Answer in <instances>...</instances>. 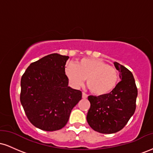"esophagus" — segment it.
<instances>
[{
    "label": "esophagus",
    "mask_w": 153,
    "mask_h": 153,
    "mask_svg": "<svg viewBox=\"0 0 153 153\" xmlns=\"http://www.w3.org/2000/svg\"><path fill=\"white\" fill-rule=\"evenodd\" d=\"M82 99H87V98H88V95H87L86 94H85V93L82 92Z\"/></svg>",
    "instance_id": "34e87169"
}]
</instances>
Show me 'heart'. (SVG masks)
I'll list each match as a JSON object with an SVG mask.
<instances>
[{
    "mask_svg": "<svg viewBox=\"0 0 153 153\" xmlns=\"http://www.w3.org/2000/svg\"><path fill=\"white\" fill-rule=\"evenodd\" d=\"M66 76L72 85L78 88L86 78L87 85L96 96L109 94L119 82V73L114 67L99 59L83 58L66 67Z\"/></svg>",
    "mask_w": 153,
    "mask_h": 153,
    "instance_id": "1",
    "label": "heart"
}]
</instances>
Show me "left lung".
Masks as SVG:
<instances>
[{"mask_svg":"<svg viewBox=\"0 0 153 153\" xmlns=\"http://www.w3.org/2000/svg\"><path fill=\"white\" fill-rule=\"evenodd\" d=\"M114 65L119 72L121 81L109 94L88 98L91 107L87 114V122L94 130L103 134L120 131L136 108L137 88L132 73L118 62Z\"/></svg>","mask_w":153,"mask_h":153,"instance_id":"8db88e82","label":"left lung"}]
</instances>
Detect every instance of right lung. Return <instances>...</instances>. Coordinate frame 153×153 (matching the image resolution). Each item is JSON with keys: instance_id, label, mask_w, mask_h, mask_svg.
I'll list each match as a JSON object with an SVG mask.
<instances>
[{"instance_id": "add662e5", "label": "right lung", "mask_w": 153, "mask_h": 153, "mask_svg": "<svg viewBox=\"0 0 153 153\" xmlns=\"http://www.w3.org/2000/svg\"><path fill=\"white\" fill-rule=\"evenodd\" d=\"M68 56L48 54L28 67L21 80L20 101L33 125L45 131L62 129L82 92L68 86Z\"/></svg>"}]
</instances>
